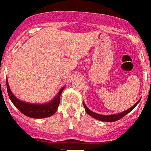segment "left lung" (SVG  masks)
Returning a JSON list of instances; mask_svg holds the SVG:
<instances>
[{
    "label": "left lung",
    "mask_w": 151,
    "mask_h": 151,
    "mask_svg": "<svg viewBox=\"0 0 151 151\" xmlns=\"http://www.w3.org/2000/svg\"><path fill=\"white\" fill-rule=\"evenodd\" d=\"M140 100H139L132 107H131L130 109H127L126 111H123V112L121 113H118V114H111V115H103V114H97V113L93 112L91 110H89V109L86 107V106L85 105V104L83 103V106H84L85 110H86V113L88 114L91 116V117H94L95 119H97L98 120H101V121H104V122H114V121H117V120H120L121 119L122 117H123L124 116H126L127 114L130 112V111H132L134 108L136 107V106L139 103Z\"/></svg>",
    "instance_id": "1"
}]
</instances>
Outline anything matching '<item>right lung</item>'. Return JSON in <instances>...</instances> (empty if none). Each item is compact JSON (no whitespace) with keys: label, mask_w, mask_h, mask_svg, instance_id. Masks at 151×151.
Listing matches in <instances>:
<instances>
[{"label":"right lung","mask_w":151,"mask_h":151,"mask_svg":"<svg viewBox=\"0 0 151 151\" xmlns=\"http://www.w3.org/2000/svg\"><path fill=\"white\" fill-rule=\"evenodd\" d=\"M6 88L10 100L19 111H21L23 114H25L27 117H31V118L40 119L50 117V116H52L56 113V110L59 107V102H60L61 94H62V91L65 89V86H63L59 91L56 96L51 101L47 103V104H29V103L24 102V101H20L19 99H17L12 92L7 80Z\"/></svg>","instance_id":"obj_1"}]
</instances>
